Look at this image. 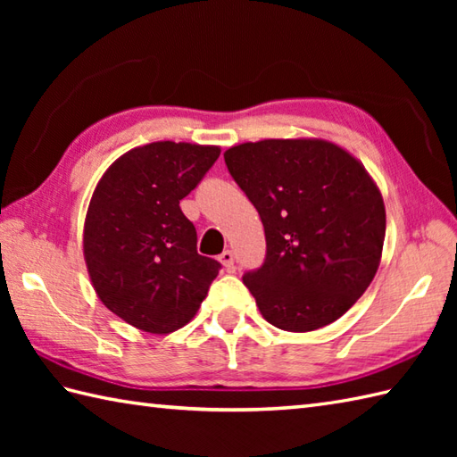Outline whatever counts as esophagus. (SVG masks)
<instances>
[{
    "instance_id": "34e87169",
    "label": "esophagus",
    "mask_w": 457,
    "mask_h": 457,
    "mask_svg": "<svg viewBox=\"0 0 457 457\" xmlns=\"http://www.w3.org/2000/svg\"><path fill=\"white\" fill-rule=\"evenodd\" d=\"M220 261H221V265L226 267L228 270H234V263H236V255H234V251H231V249H226V251H223V253L220 255Z\"/></svg>"
}]
</instances>
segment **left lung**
<instances>
[{"instance_id":"left-lung-1","label":"left lung","mask_w":457,"mask_h":457,"mask_svg":"<svg viewBox=\"0 0 457 457\" xmlns=\"http://www.w3.org/2000/svg\"><path fill=\"white\" fill-rule=\"evenodd\" d=\"M265 228L263 265L244 275L269 324L312 332L332 324L377 273L385 241L381 192L352 154L316 139H267L223 153Z\"/></svg>"}]
</instances>
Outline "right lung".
<instances>
[{
    "label": "right lung",
    "instance_id": "1",
    "mask_svg": "<svg viewBox=\"0 0 457 457\" xmlns=\"http://www.w3.org/2000/svg\"><path fill=\"white\" fill-rule=\"evenodd\" d=\"M218 147L159 141L115 161L94 190L84 257L100 300L151 334L188 324L221 265L196 251L180 200L198 187Z\"/></svg>",
    "mask_w": 457,
    "mask_h": 457
}]
</instances>
